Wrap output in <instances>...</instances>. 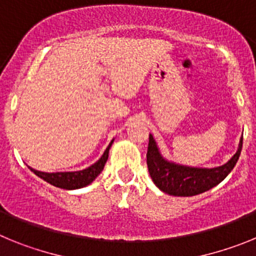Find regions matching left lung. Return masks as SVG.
Here are the masks:
<instances>
[{
    "instance_id": "left-lung-1",
    "label": "left lung",
    "mask_w": 256,
    "mask_h": 256,
    "mask_svg": "<svg viewBox=\"0 0 256 256\" xmlns=\"http://www.w3.org/2000/svg\"><path fill=\"white\" fill-rule=\"evenodd\" d=\"M242 150V137L238 148L226 164L216 168H196L166 160L160 152L152 134L148 137V168L151 180L162 192L172 196H195L209 191L227 177L234 168Z\"/></svg>"
}]
</instances>
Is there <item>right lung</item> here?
Instances as JSON below:
<instances>
[{
    "label": "right lung",
    "instance_id": "right-lung-1",
    "mask_svg": "<svg viewBox=\"0 0 256 256\" xmlns=\"http://www.w3.org/2000/svg\"><path fill=\"white\" fill-rule=\"evenodd\" d=\"M112 140L108 146L106 148L105 152L102 154L100 159L97 160L94 164H92L91 166L83 169V170H76V172H56V173H46V172H40L36 170V169L30 168L33 173L36 176H38L40 178H42L44 180L48 182L52 186L58 187V188H64V190H78L83 188V187L91 184L94 180L97 178V176L102 172L104 166H105L106 162H108V150L112 148Z\"/></svg>",
    "mask_w": 256,
    "mask_h": 256
}]
</instances>
